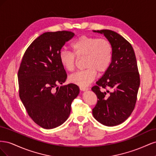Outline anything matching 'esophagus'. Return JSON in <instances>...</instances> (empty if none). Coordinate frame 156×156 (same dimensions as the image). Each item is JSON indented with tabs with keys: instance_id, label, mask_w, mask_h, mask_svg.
<instances>
[{
	"instance_id": "1",
	"label": "esophagus",
	"mask_w": 156,
	"mask_h": 156,
	"mask_svg": "<svg viewBox=\"0 0 156 156\" xmlns=\"http://www.w3.org/2000/svg\"><path fill=\"white\" fill-rule=\"evenodd\" d=\"M79 88H80V90H81V91H86V90H88V88L83 87H80Z\"/></svg>"
}]
</instances>
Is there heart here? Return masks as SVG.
I'll return each instance as SVG.
<instances>
[{
    "label": "heart",
    "mask_w": 156,
    "mask_h": 156,
    "mask_svg": "<svg viewBox=\"0 0 156 156\" xmlns=\"http://www.w3.org/2000/svg\"><path fill=\"white\" fill-rule=\"evenodd\" d=\"M73 53L66 49L59 53L60 62L68 72L73 71L77 58L85 57L86 69L70 75L71 83L80 87H87L97 75L105 72L109 68L112 58V46L109 41L97 37L81 36L72 44Z\"/></svg>",
    "instance_id": "b5f03b06"
}]
</instances>
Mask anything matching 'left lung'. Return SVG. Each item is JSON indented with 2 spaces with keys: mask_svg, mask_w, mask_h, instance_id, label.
<instances>
[{
  "mask_svg": "<svg viewBox=\"0 0 156 156\" xmlns=\"http://www.w3.org/2000/svg\"><path fill=\"white\" fill-rule=\"evenodd\" d=\"M93 32L103 34L110 41L112 58L109 68L96 82L97 85L92 88L98 97L92 114L103 125L115 126L124 122L135 108L140 85L137 63L133 48L124 37L110 30ZM100 87L112 91L103 92Z\"/></svg>",
  "mask_w": 156,
  "mask_h": 156,
  "instance_id": "obj_1",
  "label": "left lung"
}]
</instances>
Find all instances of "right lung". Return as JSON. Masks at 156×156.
<instances>
[{
  "mask_svg": "<svg viewBox=\"0 0 156 156\" xmlns=\"http://www.w3.org/2000/svg\"><path fill=\"white\" fill-rule=\"evenodd\" d=\"M74 35L64 30L42 34L26 50L19 69L21 100L33 121L44 129L55 128L68 119L79 93L75 84L58 87L67 79L59 53Z\"/></svg>",
  "mask_w": 156,
  "mask_h": 156,
  "instance_id": "right-lung-1",
  "label": "right lung"
}]
</instances>
